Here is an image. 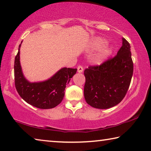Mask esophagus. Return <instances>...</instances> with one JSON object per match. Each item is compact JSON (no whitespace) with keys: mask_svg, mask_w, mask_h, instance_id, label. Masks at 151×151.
I'll return each mask as SVG.
<instances>
[{"mask_svg":"<svg viewBox=\"0 0 151 151\" xmlns=\"http://www.w3.org/2000/svg\"><path fill=\"white\" fill-rule=\"evenodd\" d=\"M83 68L82 66L79 65L78 67V71L79 73H82L83 72Z\"/></svg>","mask_w":151,"mask_h":151,"instance_id":"1","label":"esophagus"}]
</instances>
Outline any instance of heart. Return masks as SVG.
I'll return each instance as SVG.
<instances>
[{
	"label": "heart",
	"instance_id": "1",
	"mask_svg": "<svg viewBox=\"0 0 151 151\" xmlns=\"http://www.w3.org/2000/svg\"><path fill=\"white\" fill-rule=\"evenodd\" d=\"M106 43H107V41L102 38H97L92 42V47L93 49H94V50H98V49H100L102 47H103L101 49L100 53H99L98 55L95 57L94 59H93L94 63H100L104 58H105L106 57L110 55L111 53H112V49L110 46L104 47L106 45Z\"/></svg>",
	"mask_w": 151,
	"mask_h": 151
}]
</instances>
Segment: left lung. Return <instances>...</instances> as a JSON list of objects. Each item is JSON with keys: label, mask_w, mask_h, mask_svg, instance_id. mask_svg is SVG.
I'll use <instances>...</instances> for the list:
<instances>
[{"label": "left lung", "mask_w": 151, "mask_h": 151, "mask_svg": "<svg viewBox=\"0 0 151 151\" xmlns=\"http://www.w3.org/2000/svg\"><path fill=\"white\" fill-rule=\"evenodd\" d=\"M132 74L130 45L122 38V45L114 58L85 70L83 92L86 102L98 109H108L118 104L126 96Z\"/></svg>", "instance_id": "8db88e82"}]
</instances>
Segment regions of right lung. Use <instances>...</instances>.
<instances>
[{
	"instance_id": "obj_1",
	"label": "right lung",
	"mask_w": 151,
	"mask_h": 151,
	"mask_svg": "<svg viewBox=\"0 0 151 151\" xmlns=\"http://www.w3.org/2000/svg\"><path fill=\"white\" fill-rule=\"evenodd\" d=\"M14 59V84L20 96L29 104L40 109L55 108L61 102L66 84L76 73L77 69L63 68L48 80L31 82L27 80L20 63V48Z\"/></svg>"
}]
</instances>
